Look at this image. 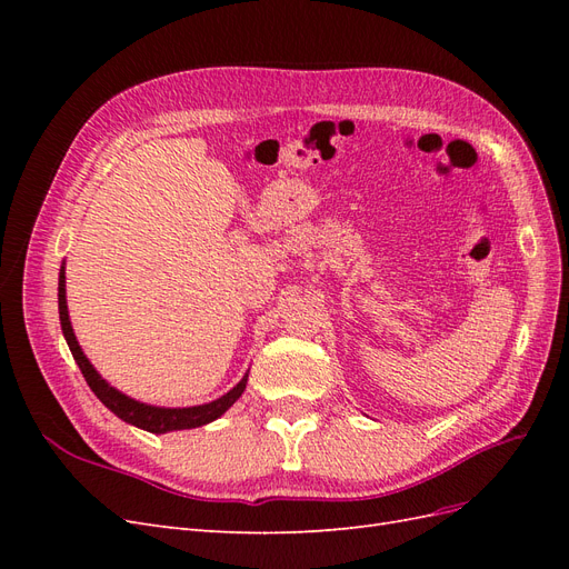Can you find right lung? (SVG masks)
I'll return each mask as SVG.
<instances>
[{
    "instance_id": "obj_1",
    "label": "right lung",
    "mask_w": 569,
    "mask_h": 569,
    "mask_svg": "<svg viewBox=\"0 0 569 569\" xmlns=\"http://www.w3.org/2000/svg\"><path fill=\"white\" fill-rule=\"evenodd\" d=\"M59 320H61V330L66 337L68 349H71L76 363L84 377V382L90 385V389L94 391L97 399L104 403L113 416H118L123 422L134 425L144 429V432L151 435H166V432H178V429H194L201 425H209L213 420H218L222 412H226L239 396L244 393L247 389V380L249 372L239 380L237 387H232L228 393H222L220 399L211 401V403H201V406H189V408H161V406H151V403H142L130 399L128 393L118 391L116 387H111L104 377H101L94 366L90 363V358L82 353L80 343L76 339L71 318H68V303H66V268L61 266L59 272Z\"/></svg>"
}]
</instances>
